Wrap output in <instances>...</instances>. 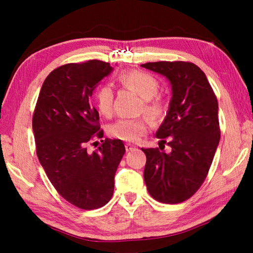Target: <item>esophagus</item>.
<instances>
[{
    "mask_svg": "<svg viewBox=\"0 0 253 253\" xmlns=\"http://www.w3.org/2000/svg\"><path fill=\"white\" fill-rule=\"evenodd\" d=\"M125 148H126V152H131L132 149L136 148V146H134V145H131V144H126Z\"/></svg>",
    "mask_w": 253,
    "mask_h": 253,
    "instance_id": "obj_1",
    "label": "esophagus"
}]
</instances>
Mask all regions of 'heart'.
<instances>
[{
    "instance_id": "heart-1",
    "label": "heart",
    "mask_w": 253,
    "mask_h": 253,
    "mask_svg": "<svg viewBox=\"0 0 253 253\" xmlns=\"http://www.w3.org/2000/svg\"><path fill=\"white\" fill-rule=\"evenodd\" d=\"M118 83L124 88L130 89L143 98L140 111H144L152 119H158L164 115L165 104L163 98L157 95L160 83L155 77L147 72L132 70L122 72L118 76ZM96 106L99 113L105 117L113 114L114 91L109 84H101L96 91ZM149 128L146 118L119 119L109 128L110 135L125 142H137Z\"/></svg>"
}]
</instances>
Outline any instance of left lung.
Masks as SVG:
<instances>
[{
  "instance_id": "1",
  "label": "left lung",
  "mask_w": 253,
  "mask_h": 253,
  "mask_svg": "<svg viewBox=\"0 0 253 253\" xmlns=\"http://www.w3.org/2000/svg\"><path fill=\"white\" fill-rule=\"evenodd\" d=\"M165 76L172 84L169 113L156 132L160 148H142L146 155L144 179L158 202L181 203L196 193L208 176L220 142L217 99L204 72L188 61L142 65Z\"/></svg>"
}]
</instances>
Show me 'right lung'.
<instances>
[{"label":"right lung","mask_w":253,"mask_h":253,"mask_svg":"<svg viewBox=\"0 0 253 253\" xmlns=\"http://www.w3.org/2000/svg\"><path fill=\"white\" fill-rule=\"evenodd\" d=\"M111 70L100 60L58 67L42 84L32 117L37 155L46 176L63 199L83 210L109 202L126 151L121 139L109 138L93 153L87 151L104 136L92 91Z\"/></svg>","instance_id":"obj_1"}]
</instances>
